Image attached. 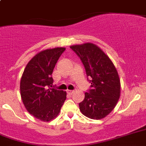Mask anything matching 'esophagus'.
Here are the masks:
<instances>
[{"label": "esophagus", "mask_w": 146, "mask_h": 146, "mask_svg": "<svg viewBox=\"0 0 146 146\" xmlns=\"http://www.w3.org/2000/svg\"><path fill=\"white\" fill-rule=\"evenodd\" d=\"M74 91H72V90H68L67 91V93H68V94H71V95H72V94H73V93H74Z\"/></svg>", "instance_id": "obj_1"}]
</instances>
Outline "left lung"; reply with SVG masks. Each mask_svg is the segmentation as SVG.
<instances>
[{
    "label": "left lung",
    "instance_id": "obj_1",
    "mask_svg": "<svg viewBox=\"0 0 146 146\" xmlns=\"http://www.w3.org/2000/svg\"><path fill=\"white\" fill-rule=\"evenodd\" d=\"M70 48L80 58L92 88L79 103L83 115L93 119L106 117L116 106L120 96V80L110 58L97 45H73Z\"/></svg>",
    "mask_w": 146,
    "mask_h": 146
}]
</instances>
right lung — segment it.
Instances as JSON below:
<instances>
[{
    "mask_svg": "<svg viewBox=\"0 0 146 146\" xmlns=\"http://www.w3.org/2000/svg\"><path fill=\"white\" fill-rule=\"evenodd\" d=\"M65 50L57 47L41 51L23 71L20 84L21 99L29 113L41 121L54 119L66 99V92L52 88V72Z\"/></svg>",
    "mask_w": 146,
    "mask_h": 146,
    "instance_id": "right-lung-1",
    "label": "right lung"
}]
</instances>
